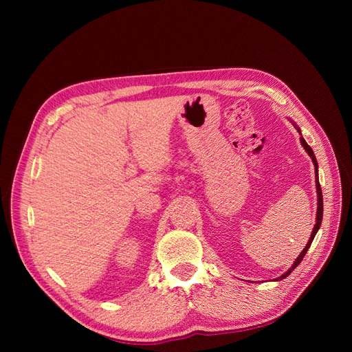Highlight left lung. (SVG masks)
Here are the masks:
<instances>
[{"mask_svg": "<svg viewBox=\"0 0 352 352\" xmlns=\"http://www.w3.org/2000/svg\"><path fill=\"white\" fill-rule=\"evenodd\" d=\"M292 124L296 127V131L300 132V135H301V129L296 126V123L292 122ZM300 141H301V145L304 146V150L307 151V154L310 155L311 162H313V164H314V170H316V189H317V214H316V225H314V228H313L310 239H308V242H307V245H305V248H304V250L301 251V254L298 255V257L295 258V261H294V264L289 267V270L285 272L282 276H279V278L274 279V280H282V279L287 278V276H289V274L292 273V270L296 267V265L302 261L304 255L307 254L308 248H310V245H311V242H313V239H314V236H316V233L318 232V229H320V226H322V219H323V195H322L320 182H318V164H317V160H316V155H314V153H313V150H311V146L305 142V140H304L302 136H300Z\"/></svg>", "mask_w": 352, "mask_h": 352, "instance_id": "1", "label": "left lung"}]
</instances>
